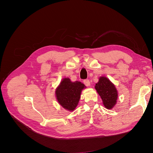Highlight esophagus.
<instances>
[{"mask_svg": "<svg viewBox=\"0 0 153 153\" xmlns=\"http://www.w3.org/2000/svg\"><path fill=\"white\" fill-rule=\"evenodd\" d=\"M84 84L86 86H89L90 85V82L88 79H85L84 80Z\"/></svg>", "mask_w": 153, "mask_h": 153, "instance_id": "34e87169", "label": "esophagus"}]
</instances>
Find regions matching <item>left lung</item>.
<instances>
[{
    "mask_svg": "<svg viewBox=\"0 0 153 153\" xmlns=\"http://www.w3.org/2000/svg\"><path fill=\"white\" fill-rule=\"evenodd\" d=\"M95 88L101 96L104 106L107 109H111L115 105L118 97L117 91L115 85L107 77H100Z\"/></svg>",
    "mask_w": 153,
    "mask_h": 153,
    "instance_id": "left-lung-1",
    "label": "left lung"
}]
</instances>
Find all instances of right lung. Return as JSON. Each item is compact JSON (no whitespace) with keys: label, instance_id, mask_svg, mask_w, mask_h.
I'll list each match as a JSON object with an SVG mask.
<instances>
[{"label":"right lung","instance_id":"obj_1","mask_svg":"<svg viewBox=\"0 0 153 153\" xmlns=\"http://www.w3.org/2000/svg\"><path fill=\"white\" fill-rule=\"evenodd\" d=\"M85 87L81 82H71L68 78H65L56 90L58 102L66 110L73 111L79 101L82 90Z\"/></svg>","mask_w":153,"mask_h":153}]
</instances>
